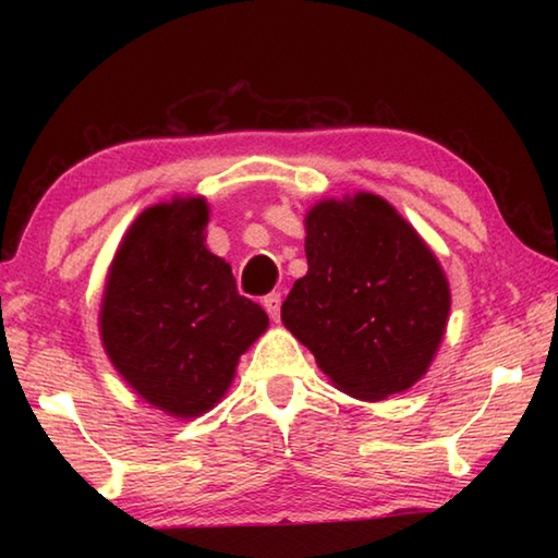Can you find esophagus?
Listing matches in <instances>:
<instances>
[{"label": "esophagus", "mask_w": 558, "mask_h": 558, "mask_svg": "<svg viewBox=\"0 0 558 558\" xmlns=\"http://www.w3.org/2000/svg\"><path fill=\"white\" fill-rule=\"evenodd\" d=\"M280 302H282L280 292H270V295H266V300H263V305H266L268 315H270L272 319L280 317Z\"/></svg>", "instance_id": "1"}]
</instances>
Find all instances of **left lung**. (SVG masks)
I'll use <instances>...</instances> for the list:
<instances>
[{
    "mask_svg": "<svg viewBox=\"0 0 558 558\" xmlns=\"http://www.w3.org/2000/svg\"><path fill=\"white\" fill-rule=\"evenodd\" d=\"M305 226L307 276L282 302V325L354 399L411 389L448 323L450 290L436 256L374 194L317 204Z\"/></svg>",
    "mask_w": 558,
    "mask_h": 558,
    "instance_id": "obj_1",
    "label": "left lung"
}]
</instances>
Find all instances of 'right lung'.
I'll return each instance as SVG.
<instances>
[{
    "instance_id": "add662e5",
    "label": "right lung",
    "mask_w": 558,
    "mask_h": 558,
    "mask_svg": "<svg viewBox=\"0 0 558 558\" xmlns=\"http://www.w3.org/2000/svg\"><path fill=\"white\" fill-rule=\"evenodd\" d=\"M204 199L140 214L112 260L100 310L110 362L145 401L179 418L209 411L268 315L206 251Z\"/></svg>"
}]
</instances>
